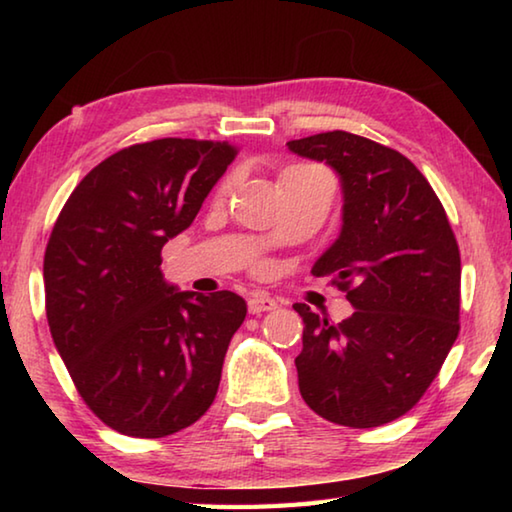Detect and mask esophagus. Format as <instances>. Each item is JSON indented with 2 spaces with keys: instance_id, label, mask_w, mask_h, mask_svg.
I'll list each match as a JSON object with an SVG mask.
<instances>
[{
  "instance_id": "1",
  "label": "esophagus",
  "mask_w": 512,
  "mask_h": 512,
  "mask_svg": "<svg viewBox=\"0 0 512 512\" xmlns=\"http://www.w3.org/2000/svg\"><path fill=\"white\" fill-rule=\"evenodd\" d=\"M275 307H277V302L268 296V293H262V291L250 293V298H248L250 314H264V311H273Z\"/></svg>"
}]
</instances>
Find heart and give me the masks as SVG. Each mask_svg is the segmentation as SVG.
<instances>
[{"label":"heart","mask_w":512,"mask_h":512,"mask_svg":"<svg viewBox=\"0 0 512 512\" xmlns=\"http://www.w3.org/2000/svg\"><path fill=\"white\" fill-rule=\"evenodd\" d=\"M302 169H309V167H291V169H287V171H302Z\"/></svg>","instance_id":"1"}]
</instances>
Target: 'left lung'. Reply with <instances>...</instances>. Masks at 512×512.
I'll return each mask as SVG.
<instances>
[{"mask_svg": "<svg viewBox=\"0 0 512 512\" xmlns=\"http://www.w3.org/2000/svg\"><path fill=\"white\" fill-rule=\"evenodd\" d=\"M287 146L339 173L341 235L311 273L334 275L354 307L332 323L293 305L305 323L300 395L329 422L379 427L418 404L461 329L456 237L427 178L400 151L345 131Z\"/></svg>", "mask_w": 512, "mask_h": 512, "instance_id": "left-lung-1", "label": "left lung"}]
</instances>
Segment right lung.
<instances>
[{
	"label": "right lung",
	"mask_w": 512,
	"mask_h": 512,
	"mask_svg": "<svg viewBox=\"0 0 512 512\" xmlns=\"http://www.w3.org/2000/svg\"><path fill=\"white\" fill-rule=\"evenodd\" d=\"M237 149L164 137L112 153L60 210L45 250L51 339L90 411L124 436L194 424L219 391L246 302L178 291L162 246L187 230Z\"/></svg>",
	"instance_id": "obj_1"
}]
</instances>
